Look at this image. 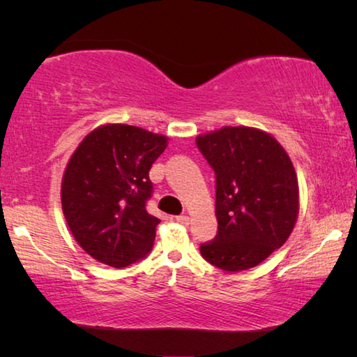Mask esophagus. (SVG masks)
<instances>
[{"label":"esophagus","instance_id":"1","mask_svg":"<svg viewBox=\"0 0 357 357\" xmlns=\"http://www.w3.org/2000/svg\"><path fill=\"white\" fill-rule=\"evenodd\" d=\"M176 220L181 223V225H189V223H190V217H189V215H178Z\"/></svg>","mask_w":357,"mask_h":357}]
</instances>
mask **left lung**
<instances>
[{
	"label": "left lung",
	"mask_w": 357,
	"mask_h": 357,
	"mask_svg": "<svg viewBox=\"0 0 357 357\" xmlns=\"http://www.w3.org/2000/svg\"><path fill=\"white\" fill-rule=\"evenodd\" d=\"M215 172L217 236L202 257L228 273L255 268L287 243L299 214L293 162L268 132L225 126L197 137Z\"/></svg>",
	"instance_id": "obj_1"
}]
</instances>
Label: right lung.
I'll return each instance as SVG.
<instances>
[{"mask_svg":"<svg viewBox=\"0 0 357 357\" xmlns=\"http://www.w3.org/2000/svg\"><path fill=\"white\" fill-rule=\"evenodd\" d=\"M168 137L108 123L83 138L61 181V206L72 236L99 263L126 268L151 250L159 219L146 211L149 170Z\"/></svg>","mask_w":357,"mask_h":357,"instance_id":"obj_1","label":"right lung"}]
</instances>
